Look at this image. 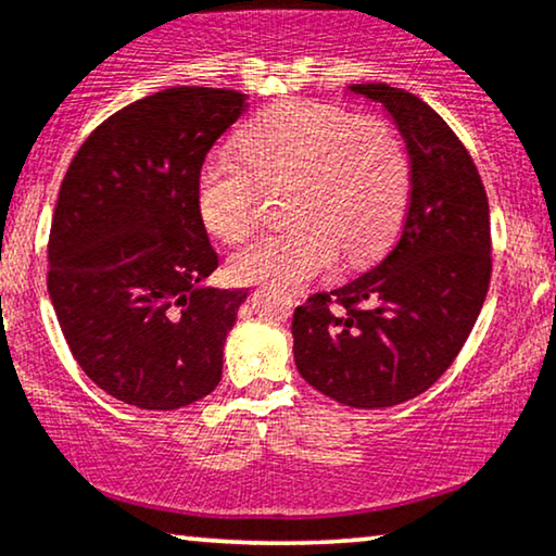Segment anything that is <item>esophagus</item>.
Returning <instances> with one entry per match:
<instances>
[{
  "instance_id": "34e87169",
  "label": "esophagus",
  "mask_w": 556,
  "mask_h": 556,
  "mask_svg": "<svg viewBox=\"0 0 556 556\" xmlns=\"http://www.w3.org/2000/svg\"><path fill=\"white\" fill-rule=\"evenodd\" d=\"M300 298H305V294H302V292H292L290 300H300Z\"/></svg>"
}]
</instances>
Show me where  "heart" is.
<instances>
[{
  "instance_id": "1",
  "label": "heart",
  "mask_w": 556,
  "mask_h": 556,
  "mask_svg": "<svg viewBox=\"0 0 556 556\" xmlns=\"http://www.w3.org/2000/svg\"><path fill=\"white\" fill-rule=\"evenodd\" d=\"M247 164L213 153L197 172V210L210 233L249 236L264 189H285L294 226L256 238L230 258L238 282L298 287L333 266L364 264L388 249L410 194V161L384 121L339 104L287 102L238 138Z\"/></svg>"
}]
</instances>
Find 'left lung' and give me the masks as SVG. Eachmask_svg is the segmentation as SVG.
Masks as SVG:
<instances>
[{
	"label": "left lung",
	"mask_w": 556,
	"mask_h": 556,
	"mask_svg": "<svg viewBox=\"0 0 556 556\" xmlns=\"http://www.w3.org/2000/svg\"><path fill=\"white\" fill-rule=\"evenodd\" d=\"M395 121L410 156V202L395 249L354 282L294 307V364L351 407H392L452 367L493 271L480 172L454 130L410 91L351 84Z\"/></svg>",
	"instance_id": "1"
}]
</instances>
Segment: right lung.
Returning a JSON list of instances; mask_svg holds the SVG:
<instances>
[{"mask_svg": "<svg viewBox=\"0 0 556 556\" xmlns=\"http://www.w3.org/2000/svg\"><path fill=\"white\" fill-rule=\"evenodd\" d=\"M233 89L172 87L110 115L61 181L48 294L74 359L108 395L177 410L210 395L245 290L217 269L197 172L243 115Z\"/></svg>", "mask_w": 556, "mask_h": 556, "instance_id": "obj_1", "label": "right lung"}]
</instances>
